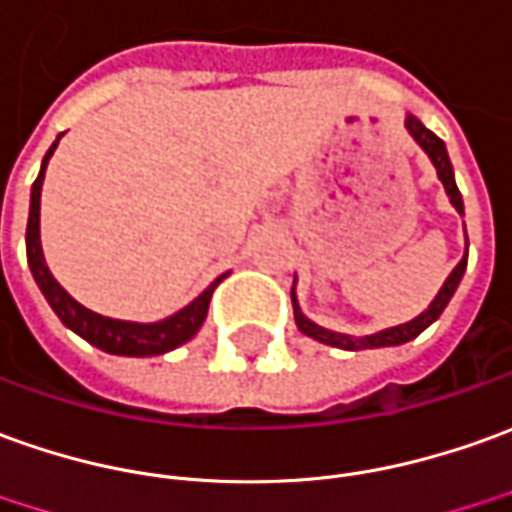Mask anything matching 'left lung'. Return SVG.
I'll return each instance as SVG.
<instances>
[{
  "mask_svg": "<svg viewBox=\"0 0 512 512\" xmlns=\"http://www.w3.org/2000/svg\"><path fill=\"white\" fill-rule=\"evenodd\" d=\"M407 130L412 133V139L424 147L426 155L432 158V164H435V169H438V178L443 181V186H446V195H449L451 206L463 214V197H460V189H457V183H454V169H451L446 144L440 142L432 130H426L415 116H407ZM465 264H468V248H465V256L460 259V264H457V267L451 270V276L446 278V284H443V290L438 292V298L432 301V306H429L421 317H415V320L404 323V326H396V329H384L379 331V334H370V337H348V334H337V331L320 329V326H315L312 320H306V317H303V312L298 309V301H295V292H292L295 323H298V329H301L306 337H315V340H320V343L334 345V348H345V351H362V348H384V345L410 343V340H415L426 326H432V323L443 315L446 303L451 301V295H454L457 284H460V278H463Z\"/></svg>",
  "mask_w": 512,
  "mask_h": 512,
  "instance_id": "left-lung-1",
  "label": "left lung"
}]
</instances>
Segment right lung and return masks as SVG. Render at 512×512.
<instances>
[{"mask_svg":"<svg viewBox=\"0 0 512 512\" xmlns=\"http://www.w3.org/2000/svg\"><path fill=\"white\" fill-rule=\"evenodd\" d=\"M58 142L49 147V153L44 155L41 172L33 183V195H30V220H27V262L33 270L38 287L44 292V298L49 306L55 309V315L61 317L63 326H69L74 334H80L83 340L91 345H97L108 354H119V357H158L167 354L172 348H178L186 340H192L197 329L203 326V320L209 315V301L214 287L220 284L222 278H217L209 290L203 295H197L195 301L189 303L186 309H181L178 315L167 317L161 323H125V320H111L102 317L97 312H91L86 306L74 301L69 292L63 290L61 284L52 278L44 253H41V234H38V214H41V183H44V172H47L49 155L55 153Z\"/></svg>","mask_w":512,"mask_h":512,"instance_id":"1","label":"right lung"}]
</instances>
